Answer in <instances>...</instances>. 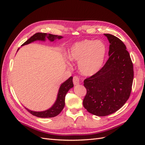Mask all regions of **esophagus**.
I'll list each match as a JSON object with an SVG mask.
<instances>
[{
	"instance_id": "1",
	"label": "esophagus",
	"mask_w": 145,
	"mask_h": 145,
	"mask_svg": "<svg viewBox=\"0 0 145 145\" xmlns=\"http://www.w3.org/2000/svg\"><path fill=\"white\" fill-rule=\"evenodd\" d=\"M73 83L75 85L79 84V83H80L79 77H78V76H74L73 77Z\"/></svg>"
}]
</instances>
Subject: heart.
I'll list each match as a JSON object with an SVG mask.
<instances>
[{"label": "heart", "mask_w": 145, "mask_h": 145, "mask_svg": "<svg viewBox=\"0 0 145 145\" xmlns=\"http://www.w3.org/2000/svg\"><path fill=\"white\" fill-rule=\"evenodd\" d=\"M107 48L101 41L85 39L70 48L68 56L78 62L80 72L85 76H93L102 68L106 58Z\"/></svg>", "instance_id": "heart-1"}]
</instances>
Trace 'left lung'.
<instances>
[{"mask_svg": "<svg viewBox=\"0 0 145 145\" xmlns=\"http://www.w3.org/2000/svg\"><path fill=\"white\" fill-rule=\"evenodd\" d=\"M105 36L110 43L109 59L97 73L83 82L86 89L83 106L97 116L111 114L123 106L134 78L133 64L123 42L112 34Z\"/></svg>", "mask_w": 145, "mask_h": 145, "instance_id": "left-lung-1", "label": "left lung"}]
</instances>
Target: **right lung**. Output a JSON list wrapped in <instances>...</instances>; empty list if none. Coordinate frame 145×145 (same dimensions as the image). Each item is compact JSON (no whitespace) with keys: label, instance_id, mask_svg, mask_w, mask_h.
I'll use <instances>...</instances> for the list:
<instances>
[{"label":"right lung","instance_id":"obj_1","mask_svg":"<svg viewBox=\"0 0 145 145\" xmlns=\"http://www.w3.org/2000/svg\"><path fill=\"white\" fill-rule=\"evenodd\" d=\"M45 37L48 38V40H50L51 42L54 41L56 39H60L61 38H62V36H57V35L37 33L34 34L33 36L31 37L28 40H27L24 43H23L22 46L29 44V43L36 40L45 41ZM74 85L72 82V77H70L67 80H66L64 83H63L61 85L59 90L56 102L54 103L53 106L46 111L42 112H35L29 110L27 108H26V109H27L29 113L31 114L32 115L36 116L37 117L50 118L56 117V116L59 114L60 112L63 110V109L65 106V99L66 94L68 93L69 89L70 88H71Z\"/></svg>","mask_w":145,"mask_h":145}]
</instances>
